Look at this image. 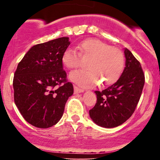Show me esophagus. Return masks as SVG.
Segmentation results:
<instances>
[{
  "label": "esophagus",
  "instance_id": "1",
  "mask_svg": "<svg viewBox=\"0 0 160 160\" xmlns=\"http://www.w3.org/2000/svg\"><path fill=\"white\" fill-rule=\"evenodd\" d=\"M74 94H78V93H82L83 92L84 90L82 89H80V88H78V86H74Z\"/></svg>",
  "mask_w": 160,
  "mask_h": 160
}]
</instances>
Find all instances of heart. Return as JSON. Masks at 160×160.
Returning a JSON list of instances; mask_svg holds the SVG:
<instances>
[{"label": "heart", "mask_w": 160, "mask_h": 160, "mask_svg": "<svg viewBox=\"0 0 160 160\" xmlns=\"http://www.w3.org/2000/svg\"><path fill=\"white\" fill-rule=\"evenodd\" d=\"M82 57L89 58L86 63V70H78L69 75L71 81L82 87L98 83L108 86L118 80L124 68L125 59L122 52L116 47H110L96 38H88L78 44ZM78 53L71 48L62 53V62L65 68L73 69L79 65Z\"/></svg>", "instance_id": "b5f03b06"}]
</instances>
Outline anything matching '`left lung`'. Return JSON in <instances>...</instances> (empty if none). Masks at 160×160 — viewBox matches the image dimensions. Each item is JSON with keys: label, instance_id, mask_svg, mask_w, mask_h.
I'll return each mask as SVG.
<instances>
[{"label": "left lung", "instance_id": "obj_1", "mask_svg": "<svg viewBox=\"0 0 160 160\" xmlns=\"http://www.w3.org/2000/svg\"><path fill=\"white\" fill-rule=\"evenodd\" d=\"M126 67L115 83L102 92L95 91L97 102L89 111L95 124L104 128L120 126L132 115L142 93L144 74L141 65L127 48Z\"/></svg>", "mask_w": 160, "mask_h": 160}]
</instances>
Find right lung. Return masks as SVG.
<instances>
[{
	"label": "right lung",
	"instance_id": "obj_1",
	"mask_svg": "<svg viewBox=\"0 0 160 160\" xmlns=\"http://www.w3.org/2000/svg\"><path fill=\"white\" fill-rule=\"evenodd\" d=\"M70 43L69 38L63 37L33 46L17 66L12 83L14 102L24 119L35 127L56 125L74 93L62 62Z\"/></svg>",
	"mask_w": 160,
	"mask_h": 160
}]
</instances>
